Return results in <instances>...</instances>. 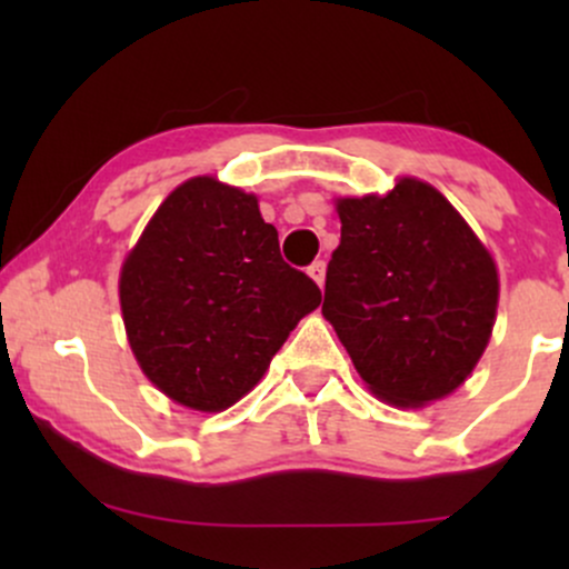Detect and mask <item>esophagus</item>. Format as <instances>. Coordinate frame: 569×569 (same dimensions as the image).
Listing matches in <instances>:
<instances>
[{"label": "esophagus", "instance_id": "34e87169", "mask_svg": "<svg viewBox=\"0 0 569 569\" xmlns=\"http://www.w3.org/2000/svg\"><path fill=\"white\" fill-rule=\"evenodd\" d=\"M307 276L316 280L318 286H323V280H326V262H321V259H318V262H312L310 267H307Z\"/></svg>", "mask_w": 569, "mask_h": 569}]
</instances>
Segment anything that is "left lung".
Instances as JSON below:
<instances>
[{
  "label": "left lung",
  "instance_id": "left-lung-1",
  "mask_svg": "<svg viewBox=\"0 0 569 569\" xmlns=\"http://www.w3.org/2000/svg\"><path fill=\"white\" fill-rule=\"evenodd\" d=\"M323 316L385 401L422 407L466 382L492 335L498 270L449 200L401 179L337 202Z\"/></svg>",
  "mask_w": 569,
  "mask_h": 569
}]
</instances>
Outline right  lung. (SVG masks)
<instances>
[{"label": "right lung", "mask_w": 569, "mask_h": 569, "mask_svg": "<svg viewBox=\"0 0 569 569\" xmlns=\"http://www.w3.org/2000/svg\"><path fill=\"white\" fill-rule=\"evenodd\" d=\"M120 305L143 375L189 409L221 411L262 380L321 289L283 262L253 194L198 176L130 251Z\"/></svg>", "instance_id": "add662e5"}]
</instances>
